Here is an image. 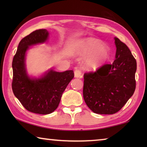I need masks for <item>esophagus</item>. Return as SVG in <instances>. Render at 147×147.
Returning <instances> with one entry per match:
<instances>
[{"label":"esophagus","instance_id":"34e87169","mask_svg":"<svg viewBox=\"0 0 147 147\" xmlns=\"http://www.w3.org/2000/svg\"><path fill=\"white\" fill-rule=\"evenodd\" d=\"M74 76L76 78H82L81 70L79 68H76L75 70H74Z\"/></svg>","mask_w":147,"mask_h":147}]
</instances>
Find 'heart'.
Returning <instances> with one entry per match:
<instances>
[{
  "instance_id": "1",
  "label": "heart",
  "mask_w": 147,
  "mask_h": 147,
  "mask_svg": "<svg viewBox=\"0 0 147 147\" xmlns=\"http://www.w3.org/2000/svg\"><path fill=\"white\" fill-rule=\"evenodd\" d=\"M79 53L87 56L84 61V67L88 70H96L102 64L108 56V49L98 39L88 38L79 43Z\"/></svg>"
}]
</instances>
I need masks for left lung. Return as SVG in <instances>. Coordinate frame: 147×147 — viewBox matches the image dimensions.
<instances>
[{"instance_id": "obj_1", "label": "left lung", "mask_w": 147, "mask_h": 147, "mask_svg": "<svg viewBox=\"0 0 147 147\" xmlns=\"http://www.w3.org/2000/svg\"><path fill=\"white\" fill-rule=\"evenodd\" d=\"M115 59L84 74L83 96L94 113L114 114L125 105L135 91L137 63L126 45L115 38Z\"/></svg>"}]
</instances>
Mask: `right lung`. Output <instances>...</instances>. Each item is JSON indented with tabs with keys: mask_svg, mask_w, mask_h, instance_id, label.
<instances>
[{
	"mask_svg": "<svg viewBox=\"0 0 147 147\" xmlns=\"http://www.w3.org/2000/svg\"><path fill=\"white\" fill-rule=\"evenodd\" d=\"M49 36L45 29L36 30L19 42L12 61V90L24 108L32 113H51L58 108L62 94L74 78L73 71L59 73L54 71L38 79L27 75L24 59L29 46L43 43Z\"/></svg>",
	"mask_w": 147,
	"mask_h": 147,
	"instance_id": "add662e5",
	"label": "right lung"
}]
</instances>
